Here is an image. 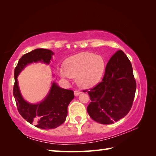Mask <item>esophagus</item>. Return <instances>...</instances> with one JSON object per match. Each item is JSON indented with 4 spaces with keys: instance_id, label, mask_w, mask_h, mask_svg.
Masks as SVG:
<instances>
[{
    "instance_id": "esophagus-1",
    "label": "esophagus",
    "mask_w": 156,
    "mask_h": 156,
    "mask_svg": "<svg viewBox=\"0 0 156 156\" xmlns=\"http://www.w3.org/2000/svg\"><path fill=\"white\" fill-rule=\"evenodd\" d=\"M80 93H81V92L80 91H78V90H75L74 91V95L76 96V97H77V96H78Z\"/></svg>"
}]
</instances>
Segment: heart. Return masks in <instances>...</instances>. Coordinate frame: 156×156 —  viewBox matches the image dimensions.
Returning a JSON list of instances; mask_svg holds the SVG:
<instances>
[{"mask_svg":"<svg viewBox=\"0 0 156 156\" xmlns=\"http://www.w3.org/2000/svg\"><path fill=\"white\" fill-rule=\"evenodd\" d=\"M65 68H59L63 78H77V83L84 88H91L101 82L105 69V62L100 55L81 53L68 58Z\"/></svg>","mask_w":156,"mask_h":156,"instance_id":"heart-1","label":"heart"}]
</instances>
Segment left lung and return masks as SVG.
<instances>
[{
  "label": "left lung",
  "instance_id": "1",
  "mask_svg": "<svg viewBox=\"0 0 156 156\" xmlns=\"http://www.w3.org/2000/svg\"><path fill=\"white\" fill-rule=\"evenodd\" d=\"M136 90L130 61L119 50L106 66L102 80L88 91L91 102L87 107L90 117L101 124H112L127 115Z\"/></svg>",
  "mask_w": 156,
  "mask_h": 156
}]
</instances>
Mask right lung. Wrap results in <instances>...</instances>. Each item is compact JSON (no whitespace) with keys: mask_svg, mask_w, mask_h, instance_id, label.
Returning a JSON list of instances; mask_svg holds the SVG:
<instances>
[{"mask_svg":"<svg viewBox=\"0 0 156 156\" xmlns=\"http://www.w3.org/2000/svg\"><path fill=\"white\" fill-rule=\"evenodd\" d=\"M54 54L49 49H35L20 58L14 72L13 96L20 115L29 123L43 129H55L64 123L68 115V105L74 98V92L59 87L54 81L48 93L41 101L31 103L23 97L17 78L26 66L34 63L49 65Z\"/></svg>","mask_w":156,"mask_h":156,"instance_id":"add662e5","label":"right lung"}]
</instances>
